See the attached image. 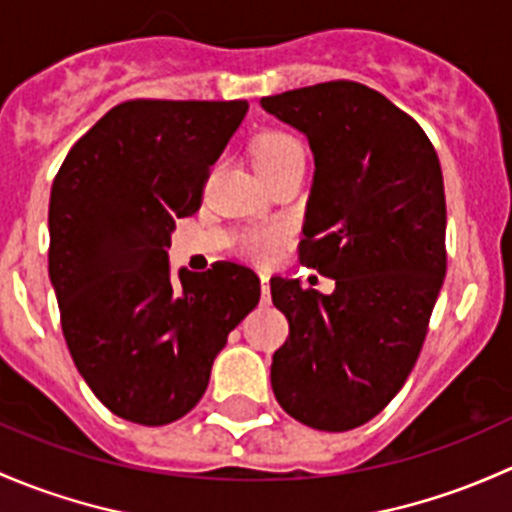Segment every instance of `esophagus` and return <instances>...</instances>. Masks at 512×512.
Wrapping results in <instances>:
<instances>
[{
  "instance_id": "1",
  "label": "esophagus",
  "mask_w": 512,
  "mask_h": 512,
  "mask_svg": "<svg viewBox=\"0 0 512 512\" xmlns=\"http://www.w3.org/2000/svg\"><path fill=\"white\" fill-rule=\"evenodd\" d=\"M261 278V288H263V298H268V273H258Z\"/></svg>"
}]
</instances>
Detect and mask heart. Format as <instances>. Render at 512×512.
I'll list each match as a JSON object with an SVG mask.
<instances>
[{"label":"heart","instance_id":"b5f03b06","mask_svg":"<svg viewBox=\"0 0 512 512\" xmlns=\"http://www.w3.org/2000/svg\"><path fill=\"white\" fill-rule=\"evenodd\" d=\"M293 155H303V145L291 133H273L261 135L254 145V165L258 167H271L278 162L288 160ZM283 239H286V229L283 226H256L241 236V251L254 261H271L273 256L281 249Z\"/></svg>","mask_w":512,"mask_h":512}]
</instances>
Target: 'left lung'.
I'll list each match as a JSON object with an SVG mask.
<instances>
[{
	"label": "left lung",
	"mask_w": 512,
	"mask_h": 512,
	"mask_svg": "<svg viewBox=\"0 0 512 512\" xmlns=\"http://www.w3.org/2000/svg\"><path fill=\"white\" fill-rule=\"evenodd\" d=\"M261 108L308 138L300 263L335 281L325 295L271 278L291 328L273 352V394L300 424L355 429L404 387L444 286L439 157L416 120L355 81L261 98Z\"/></svg>",
	"instance_id": "obj_1"
}]
</instances>
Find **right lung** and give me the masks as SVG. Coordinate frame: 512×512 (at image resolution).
<instances>
[{
  "label": "right lung",
  "instance_id": "obj_1",
  "mask_svg": "<svg viewBox=\"0 0 512 512\" xmlns=\"http://www.w3.org/2000/svg\"><path fill=\"white\" fill-rule=\"evenodd\" d=\"M246 100H128L63 160L49 202V278L68 352L120 419L192 412L214 357L261 298L251 268L219 261L172 276L175 221L202 204L209 167Z\"/></svg>",
  "mask_w": 512,
  "mask_h": 512
}]
</instances>
